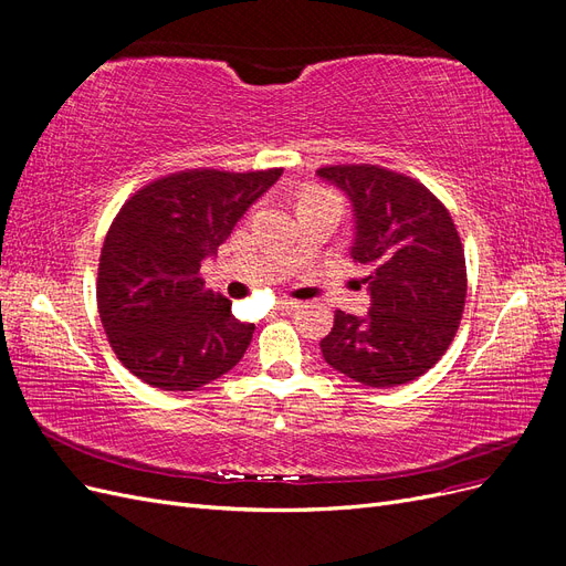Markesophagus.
Instances as JSON below:
<instances>
[{"mask_svg": "<svg viewBox=\"0 0 566 566\" xmlns=\"http://www.w3.org/2000/svg\"><path fill=\"white\" fill-rule=\"evenodd\" d=\"M300 306H302V304L295 302V300H285V297L279 300V310H281V312H295V310H300Z\"/></svg>", "mask_w": 566, "mask_h": 566, "instance_id": "esophagus-1", "label": "esophagus"}]
</instances>
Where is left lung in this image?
Listing matches in <instances>:
<instances>
[{"mask_svg":"<svg viewBox=\"0 0 566 566\" xmlns=\"http://www.w3.org/2000/svg\"><path fill=\"white\" fill-rule=\"evenodd\" d=\"M352 205L349 254L368 269L366 316L337 312L325 364L366 387H399L449 349L465 310V252L449 210L427 188L375 165L321 167Z\"/></svg>","mask_w":566,"mask_h":566,"instance_id":"obj_1","label":"left lung"}]
</instances>
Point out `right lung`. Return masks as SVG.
Masks as SVG:
<instances>
[{"label": "right lung", "instance_id": "add662e5", "mask_svg": "<svg viewBox=\"0 0 566 566\" xmlns=\"http://www.w3.org/2000/svg\"><path fill=\"white\" fill-rule=\"evenodd\" d=\"M283 169H191L148 184L117 212L98 262L96 300L111 347L150 387L193 391L241 361L254 323L202 287L200 266Z\"/></svg>", "mask_w": 566, "mask_h": 566}]
</instances>
